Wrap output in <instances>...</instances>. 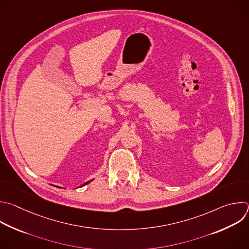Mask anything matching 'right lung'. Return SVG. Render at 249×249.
Instances as JSON below:
<instances>
[{
	"label": "right lung",
	"mask_w": 249,
	"mask_h": 249,
	"mask_svg": "<svg viewBox=\"0 0 249 249\" xmlns=\"http://www.w3.org/2000/svg\"><path fill=\"white\" fill-rule=\"evenodd\" d=\"M89 183H90V182H86V183H85V184H83V185H82V186H81V187H83V186H85V185H87V184H89Z\"/></svg>",
	"instance_id": "right-lung-1"
}]
</instances>
